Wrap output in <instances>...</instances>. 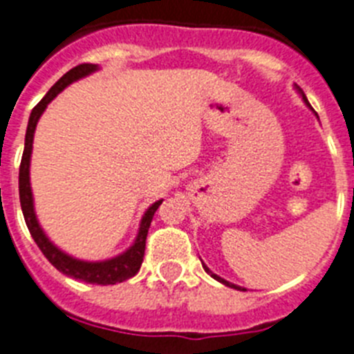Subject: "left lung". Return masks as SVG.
Instances as JSON below:
<instances>
[{
    "label": "left lung",
    "instance_id": "8db88e82",
    "mask_svg": "<svg viewBox=\"0 0 354 354\" xmlns=\"http://www.w3.org/2000/svg\"><path fill=\"white\" fill-rule=\"evenodd\" d=\"M297 90H299V93L302 95V100H304V102H306V106H310V102H308V99H306V95L302 93V90H301V88H299V86H297ZM310 108H311V106H310ZM203 268H205V272H207V273H210V277H214V279H216V281H219V283H221V284H225V286H228V288H234V290H241V292H246L245 288L237 286V284L228 283V281H225V279H221V277H219V275H216V273H212V272H210V270L207 268V264H203Z\"/></svg>",
    "mask_w": 354,
    "mask_h": 354
}]
</instances>
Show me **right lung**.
<instances>
[{
	"label": "right lung",
	"mask_w": 354,
	"mask_h": 354,
	"mask_svg": "<svg viewBox=\"0 0 354 354\" xmlns=\"http://www.w3.org/2000/svg\"><path fill=\"white\" fill-rule=\"evenodd\" d=\"M97 70H99V66H97V64H90V62H84V64H79V66L71 68L70 71H66V73L50 88L48 93L41 99V102L32 109L25 135V151H23V158H21L19 165V201L23 216H25L26 227L30 230L35 245L39 246V250L43 252L44 257H46L59 272H62L64 275H68V277L84 281V283L108 286V284H117L122 283V281H127V279H131L133 275L138 273V270H140L142 266V261H144L145 239H147L151 221H153L154 212H156V209L162 205L163 200H158L156 203L151 205L149 209L145 210L144 218H142L140 221V228H138V234H136L135 243H133L124 254L106 261H81L75 259V257H71V255L64 254V252L53 245L48 237H46V234L43 232L39 221L35 218L34 198H32L30 187L32 144H34L35 126H37L41 115H43V111L46 109V106H48V104L52 102L68 84L79 81V79L90 75V73H93V71Z\"/></svg>",
	"instance_id": "add662e5"
}]
</instances>
